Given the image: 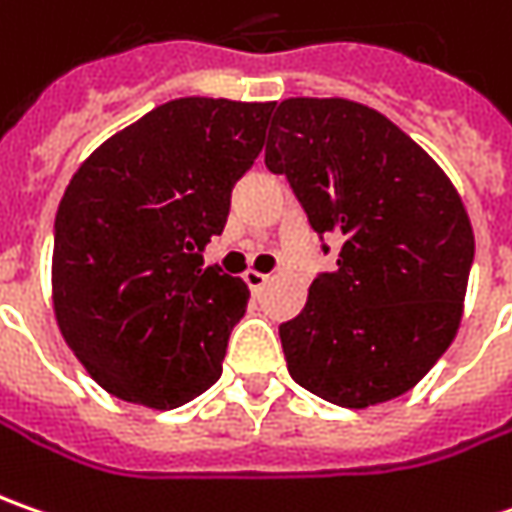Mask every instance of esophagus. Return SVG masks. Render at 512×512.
Segmentation results:
<instances>
[{
    "instance_id": "esophagus-1",
    "label": "esophagus",
    "mask_w": 512,
    "mask_h": 512,
    "mask_svg": "<svg viewBox=\"0 0 512 512\" xmlns=\"http://www.w3.org/2000/svg\"><path fill=\"white\" fill-rule=\"evenodd\" d=\"M243 280H246V286L252 289V294H260V291L266 289V283H269V277L260 272H246L243 274Z\"/></svg>"
}]
</instances>
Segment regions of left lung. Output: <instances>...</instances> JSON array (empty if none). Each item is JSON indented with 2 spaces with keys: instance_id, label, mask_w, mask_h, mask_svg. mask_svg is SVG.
I'll list each match as a JSON object with an SVG mask.
<instances>
[{
  "instance_id": "8db88e82",
  "label": "left lung",
  "mask_w": 512,
  "mask_h": 512,
  "mask_svg": "<svg viewBox=\"0 0 512 512\" xmlns=\"http://www.w3.org/2000/svg\"><path fill=\"white\" fill-rule=\"evenodd\" d=\"M309 226L340 243L303 311L280 326L297 385L343 408L402 397L456 337L473 229L448 175L385 115L345 98H286L266 141Z\"/></svg>"
}]
</instances>
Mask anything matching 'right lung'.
<instances>
[{"label":"right lung","instance_id":"add662e5","mask_svg":"<svg viewBox=\"0 0 512 512\" xmlns=\"http://www.w3.org/2000/svg\"><path fill=\"white\" fill-rule=\"evenodd\" d=\"M274 104L175 98L104 141L53 226V309L98 385L167 411L212 388L249 289L203 246L263 150Z\"/></svg>","mask_w":512,"mask_h":512}]
</instances>
